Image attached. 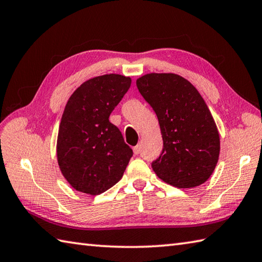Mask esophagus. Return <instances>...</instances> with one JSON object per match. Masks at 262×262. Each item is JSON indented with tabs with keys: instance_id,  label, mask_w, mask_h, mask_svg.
<instances>
[{
	"instance_id": "34e87169",
	"label": "esophagus",
	"mask_w": 262,
	"mask_h": 262,
	"mask_svg": "<svg viewBox=\"0 0 262 262\" xmlns=\"http://www.w3.org/2000/svg\"><path fill=\"white\" fill-rule=\"evenodd\" d=\"M133 150H134L135 155H140V152H141V145H136L134 148H133Z\"/></svg>"
}]
</instances>
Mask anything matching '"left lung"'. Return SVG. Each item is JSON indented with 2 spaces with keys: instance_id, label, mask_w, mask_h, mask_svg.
<instances>
[{
  "instance_id": "left-lung-1",
  "label": "left lung",
  "mask_w": 262,
  "mask_h": 262,
  "mask_svg": "<svg viewBox=\"0 0 262 262\" xmlns=\"http://www.w3.org/2000/svg\"><path fill=\"white\" fill-rule=\"evenodd\" d=\"M137 89L158 117L163 148L152 168L178 188L201 185L218 162L220 141L208 105L188 80L176 74H147Z\"/></svg>"
}]
</instances>
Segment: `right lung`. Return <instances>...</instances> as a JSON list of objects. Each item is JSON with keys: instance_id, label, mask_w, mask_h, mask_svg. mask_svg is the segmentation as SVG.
<instances>
[{"instance_id": "right-lung-1", "label": "right lung", "mask_w": 262, "mask_h": 262, "mask_svg": "<svg viewBox=\"0 0 262 262\" xmlns=\"http://www.w3.org/2000/svg\"><path fill=\"white\" fill-rule=\"evenodd\" d=\"M130 84L129 77L117 74L94 77L67 102L56 157L61 172L76 191L97 195L124 175L133 150L109 117Z\"/></svg>"}]
</instances>
